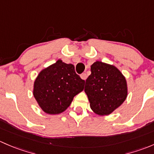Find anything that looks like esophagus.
<instances>
[{
  "label": "esophagus",
  "instance_id": "1",
  "mask_svg": "<svg viewBox=\"0 0 154 154\" xmlns=\"http://www.w3.org/2000/svg\"><path fill=\"white\" fill-rule=\"evenodd\" d=\"M87 77H88V75H87L86 73H82V75H81V78H82V79H83V80H86L87 79Z\"/></svg>",
  "mask_w": 154,
  "mask_h": 154
}]
</instances>
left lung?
<instances>
[{
	"label": "left lung",
	"instance_id": "8db88e82",
	"mask_svg": "<svg viewBox=\"0 0 154 154\" xmlns=\"http://www.w3.org/2000/svg\"><path fill=\"white\" fill-rule=\"evenodd\" d=\"M90 71L85 88L90 108L97 115H110L128 96L126 79L116 66L100 61L92 64Z\"/></svg>",
	"mask_w": 154,
	"mask_h": 154
}]
</instances>
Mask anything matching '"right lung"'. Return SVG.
<instances>
[{
  "instance_id": "right-lung-1",
  "label": "right lung",
  "mask_w": 154,
  "mask_h": 154,
  "mask_svg": "<svg viewBox=\"0 0 154 154\" xmlns=\"http://www.w3.org/2000/svg\"><path fill=\"white\" fill-rule=\"evenodd\" d=\"M85 83L72 64L58 59L39 72L34 82L33 96L43 111L56 115L65 111L74 96L84 90Z\"/></svg>"
}]
</instances>
